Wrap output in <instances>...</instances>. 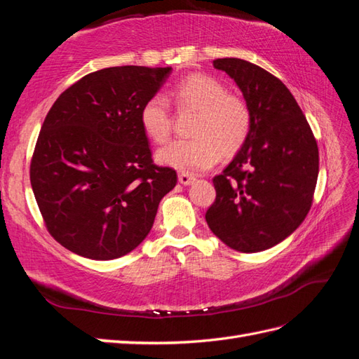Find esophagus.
<instances>
[{
    "instance_id": "obj_1",
    "label": "esophagus",
    "mask_w": 359,
    "mask_h": 359,
    "mask_svg": "<svg viewBox=\"0 0 359 359\" xmlns=\"http://www.w3.org/2000/svg\"><path fill=\"white\" fill-rule=\"evenodd\" d=\"M178 181L181 182V184L189 186V184H192V182L195 181V175L189 173V172H180L178 173Z\"/></svg>"
}]
</instances>
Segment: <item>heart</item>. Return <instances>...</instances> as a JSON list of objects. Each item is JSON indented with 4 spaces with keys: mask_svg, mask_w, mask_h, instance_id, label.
<instances>
[{
    "mask_svg": "<svg viewBox=\"0 0 359 359\" xmlns=\"http://www.w3.org/2000/svg\"><path fill=\"white\" fill-rule=\"evenodd\" d=\"M170 97L178 110L195 112L190 126L194 138L178 140L158 150L156 159L180 170H203L219 156H233L252 130V112L240 95L229 93L226 84L207 74H192L172 87ZM140 123L146 137L163 144L170 137L169 106L154 97L141 107Z\"/></svg>",
    "mask_w": 359,
    "mask_h": 359,
    "instance_id": "b5f03b06",
    "label": "heart"
}]
</instances>
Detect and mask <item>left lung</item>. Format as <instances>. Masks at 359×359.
Here are the masks:
<instances>
[{
  "label": "left lung",
  "mask_w": 359,
  "mask_h": 359,
  "mask_svg": "<svg viewBox=\"0 0 359 359\" xmlns=\"http://www.w3.org/2000/svg\"><path fill=\"white\" fill-rule=\"evenodd\" d=\"M213 66L241 89L252 130L233 161L213 178L217 198L205 221L230 249L261 252L285 240L307 217L320 172L318 144L281 79L240 58H218Z\"/></svg>",
  "instance_id": "1"
}]
</instances>
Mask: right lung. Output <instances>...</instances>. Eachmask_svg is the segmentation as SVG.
I'll use <instances>...</instances> for the list:
<instances>
[{"label": "right lung", "instance_id": "add662e5", "mask_svg": "<svg viewBox=\"0 0 359 359\" xmlns=\"http://www.w3.org/2000/svg\"><path fill=\"white\" fill-rule=\"evenodd\" d=\"M172 67H107L53 102L30 161V184L49 233L90 259H115L149 235L159 201L177 184L156 165L140 123Z\"/></svg>", "mask_w": 359, "mask_h": 359}]
</instances>
